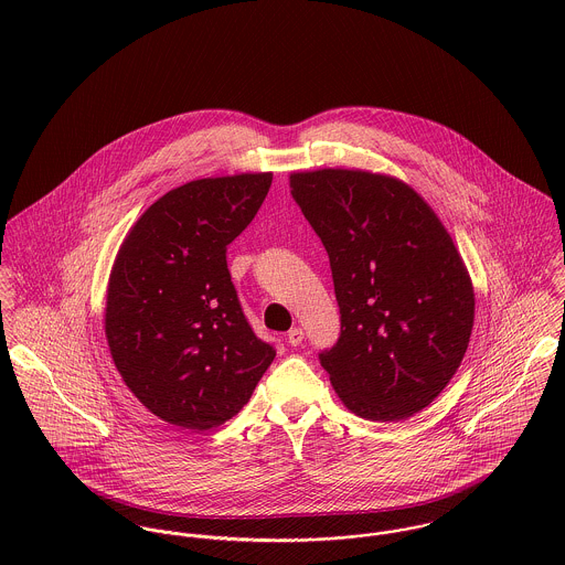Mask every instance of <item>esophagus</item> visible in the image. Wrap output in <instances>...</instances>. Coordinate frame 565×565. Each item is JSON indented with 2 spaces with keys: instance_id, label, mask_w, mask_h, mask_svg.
<instances>
[{
  "instance_id": "1",
  "label": "esophagus",
  "mask_w": 565,
  "mask_h": 565,
  "mask_svg": "<svg viewBox=\"0 0 565 565\" xmlns=\"http://www.w3.org/2000/svg\"><path fill=\"white\" fill-rule=\"evenodd\" d=\"M302 339H305V330H302L300 326H296V328H291V330L287 332V341H289V345H300V343H302Z\"/></svg>"
}]
</instances>
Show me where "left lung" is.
<instances>
[{"mask_svg":"<svg viewBox=\"0 0 565 565\" xmlns=\"http://www.w3.org/2000/svg\"><path fill=\"white\" fill-rule=\"evenodd\" d=\"M330 258L341 334L320 363L352 413L398 422L459 370L475 287L452 237L406 182L363 169L289 175Z\"/></svg>","mask_w":565,"mask_h":565,"instance_id":"8db88e82","label":"left lung"}]
</instances>
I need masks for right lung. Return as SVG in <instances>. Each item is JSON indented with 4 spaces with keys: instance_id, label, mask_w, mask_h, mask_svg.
Returning a JSON list of instances; mask_svg holds the SVG:
<instances>
[{
    "instance_id": "add662e5",
    "label": "right lung",
    "mask_w": 565,
    "mask_h": 565,
    "mask_svg": "<svg viewBox=\"0 0 565 565\" xmlns=\"http://www.w3.org/2000/svg\"><path fill=\"white\" fill-rule=\"evenodd\" d=\"M269 186V171L191 180L159 198L117 252L104 313L110 356L167 424L228 422L276 356L245 320L226 263Z\"/></svg>"
}]
</instances>
